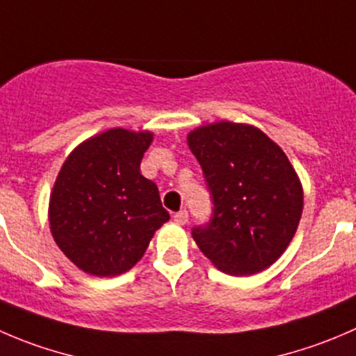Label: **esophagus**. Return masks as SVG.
I'll return each mask as SVG.
<instances>
[{
	"mask_svg": "<svg viewBox=\"0 0 356 356\" xmlns=\"http://www.w3.org/2000/svg\"><path fill=\"white\" fill-rule=\"evenodd\" d=\"M174 220L177 224H181V226H184V224L188 222V212H186V210H181V212L174 213Z\"/></svg>",
	"mask_w": 356,
	"mask_h": 356,
	"instance_id": "34e87169",
	"label": "esophagus"
}]
</instances>
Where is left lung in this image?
Masks as SVG:
<instances>
[{
	"label": "left lung",
	"instance_id": "left-lung-1",
	"mask_svg": "<svg viewBox=\"0 0 356 356\" xmlns=\"http://www.w3.org/2000/svg\"><path fill=\"white\" fill-rule=\"evenodd\" d=\"M188 146L203 170L212 217L193 227L200 250L233 277L270 268L294 238L302 186L277 143L252 125L198 127Z\"/></svg>",
	"mask_w": 356,
	"mask_h": 356
}]
</instances>
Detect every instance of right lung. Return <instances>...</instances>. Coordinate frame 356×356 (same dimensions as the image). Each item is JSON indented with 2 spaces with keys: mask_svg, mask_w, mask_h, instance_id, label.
<instances>
[{
  "mask_svg": "<svg viewBox=\"0 0 356 356\" xmlns=\"http://www.w3.org/2000/svg\"><path fill=\"white\" fill-rule=\"evenodd\" d=\"M151 132L111 129L67 156L50 195L55 243L79 270L116 277L139 262L170 219L156 184L140 174Z\"/></svg>",
  "mask_w": 356,
  "mask_h": 356,
  "instance_id": "add662e5",
  "label": "right lung"
}]
</instances>
